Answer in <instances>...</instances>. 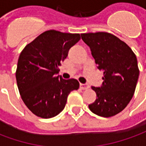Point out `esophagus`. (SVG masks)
Masks as SVG:
<instances>
[{
  "instance_id": "34e87169",
  "label": "esophagus",
  "mask_w": 146,
  "mask_h": 146,
  "mask_svg": "<svg viewBox=\"0 0 146 146\" xmlns=\"http://www.w3.org/2000/svg\"><path fill=\"white\" fill-rule=\"evenodd\" d=\"M90 88V86L87 84H80V88L82 90H87Z\"/></svg>"
}]
</instances>
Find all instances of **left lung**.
<instances>
[{
	"mask_svg": "<svg viewBox=\"0 0 146 146\" xmlns=\"http://www.w3.org/2000/svg\"><path fill=\"white\" fill-rule=\"evenodd\" d=\"M81 38L104 76L100 88L92 87L97 98L89 109L98 116H115L125 109L135 93L139 76L136 55L125 42L110 33H81Z\"/></svg>",
	"mask_w": 146,
	"mask_h": 146,
	"instance_id": "left-lung-1",
	"label": "left lung"
}]
</instances>
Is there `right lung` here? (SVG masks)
I'll return each instance as SVG.
<instances>
[{"instance_id":"right-lung-1","label":"right lung","mask_w":146,"mask_h":146,"mask_svg":"<svg viewBox=\"0 0 146 146\" xmlns=\"http://www.w3.org/2000/svg\"><path fill=\"white\" fill-rule=\"evenodd\" d=\"M80 39L79 33L48 30L20 53L15 72L18 88L25 105L36 116L44 119L57 116L69 94L79 88L76 80H64L57 73L70 48Z\"/></svg>"}]
</instances>
